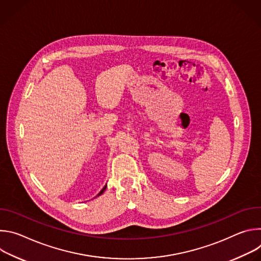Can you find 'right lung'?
<instances>
[{
    "mask_svg": "<svg viewBox=\"0 0 261 261\" xmlns=\"http://www.w3.org/2000/svg\"><path fill=\"white\" fill-rule=\"evenodd\" d=\"M105 189H106V186H105V187H104V188H103V189H102V190H101V191H100V193H99V194H98V195H97V196H99V195H101V194H102V193H103V192H104V190H105Z\"/></svg>",
    "mask_w": 261,
    "mask_h": 261,
    "instance_id": "obj_1",
    "label": "right lung"
}]
</instances>
